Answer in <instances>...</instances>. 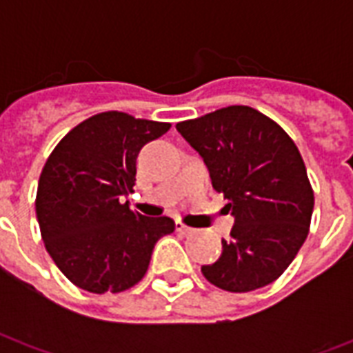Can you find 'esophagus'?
I'll list each match as a JSON object with an SVG mask.
<instances>
[{"mask_svg":"<svg viewBox=\"0 0 353 353\" xmlns=\"http://www.w3.org/2000/svg\"><path fill=\"white\" fill-rule=\"evenodd\" d=\"M176 230L179 232V234H192L194 232V229H191V227H187V225H183L181 221L176 223Z\"/></svg>","mask_w":353,"mask_h":353,"instance_id":"obj_1","label":"esophagus"}]
</instances>
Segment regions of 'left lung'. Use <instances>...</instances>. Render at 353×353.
<instances>
[{
    "instance_id": "left-lung-1",
    "label": "left lung",
    "mask_w": 353,
    "mask_h": 353,
    "mask_svg": "<svg viewBox=\"0 0 353 353\" xmlns=\"http://www.w3.org/2000/svg\"><path fill=\"white\" fill-rule=\"evenodd\" d=\"M206 162L212 185L234 215L230 240L210 283L230 293L265 288L280 278L310 229L314 191L295 141L280 124L248 105H229L176 124Z\"/></svg>"
}]
</instances>
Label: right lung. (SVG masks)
<instances>
[{
    "label": "right lung",
    "mask_w": 353,
    "mask_h": 353,
    "mask_svg": "<svg viewBox=\"0 0 353 353\" xmlns=\"http://www.w3.org/2000/svg\"><path fill=\"white\" fill-rule=\"evenodd\" d=\"M170 123L105 111L77 124L43 166L35 214L47 252L68 280L90 293H121L149 268L154 244L174 232L170 217L132 212L141 147Z\"/></svg>",
    "instance_id": "obj_1"
}]
</instances>
